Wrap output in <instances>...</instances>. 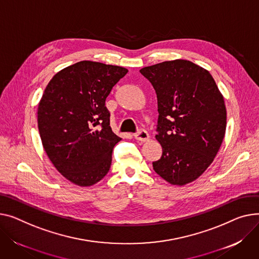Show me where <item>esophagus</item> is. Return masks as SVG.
Returning a JSON list of instances; mask_svg holds the SVG:
<instances>
[{
	"label": "esophagus",
	"mask_w": 259,
	"mask_h": 259,
	"mask_svg": "<svg viewBox=\"0 0 259 259\" xmlns=\"http://www.w3.org/2000/svg\"><path fill=\"white\" fill-rule=\"evenodd\" d=\"M134 139H135L137 142H140V143H146V142L149 141L150 136H149V134H148L147 131H145V130H140L139 132L134 134Z\"/></svg>",
	"instance_id": "obj_1"
}]
</instances>
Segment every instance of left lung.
Listing matches in <instances>:
<instances>
[{"instance_id":"obj_1","label":"left lung","mask_w":259,"mask_h":259,"mask_svg":"<svg viewBox=\"0 0 259 259\" xmlns=\"http://www.w3.org/2000/svg\"><path fill=\"white\" fill-rule=\"evenodd\" d=\"M157 95V142L162 147L156 173L171 185L198 179L212 163L227 125L225 101L210 73L176 59L140 71Z\"/></svg>"}]
</instances>
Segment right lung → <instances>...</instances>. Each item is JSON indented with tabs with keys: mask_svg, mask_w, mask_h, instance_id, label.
Listing matches in <instances>:
<instances>
[{
	"mask_svg": "<svg viewBox=\"0 0 259 259\" xmlns=\"http://www.w3.org/2000/svg\"><path fill=\"white\" fill-rule=\"evenodd\" d=\"M128 70L83 60L50 80L37 108L42 147L59 173L79 186L106 176L120 137L110 128L105 101Z\"/></svg>",
	"mask_w": 259,
	"mask_h": 259,
	"instance_id": "obj_1",
	"label": "right lung"
}]
</instances>
